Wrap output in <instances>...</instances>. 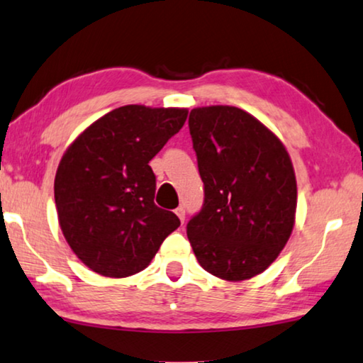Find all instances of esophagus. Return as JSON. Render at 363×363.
<instances>
[{
    "instance_id": "34e87169",
    "label": "esophagus",
    "mask_w": 363,
    "mask_h": 363,
    "mask_svg": "<svg viewBox=\"0 0 363 363\" xmlns=\"http://www.w3.org/2000/svg\"><path fill=\"white\" fill-rule=\"evenodd\" d=\"M176 213H177V217H179V220L184 223V220H186V208H184L182 206L177 207Z\"/></svg>"
}]
</instances>
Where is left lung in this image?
I'll return each instance as SVG.
<instances>
[{
  "mask_svg": "<svg viewBox=\"0 0 363 363\" xmlns=\"http://www.w3.org/2000/svg\"><path fill=\"white\" fill-rule=\"evenodd\" d=\"M189 131L203 182V206L187 223L197 262L227 281L257 277L294 227L298 187L288 151L237 106L191 110Z\"/></svg>",
  "mask_w": 363,
  "mask_h": 363,
  "instance_id": "8db88e82",
  "label": "left lung"
}]
</instances>
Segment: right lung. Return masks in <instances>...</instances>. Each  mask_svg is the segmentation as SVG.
Returning a JSON list of instances; mask_svg holds the SVG:
<instances>
[{
	"label": "right lung",
	"mask_w": 363,
	"mask_h": 363,
	"mask_svg": "<svg viewBox=\"0 0 363 363\" xmlns=\"http://www.w3.org/2000/svg\"><path fill=\"white\" fill-rule=\"evenodd\" d=\"M187 108L126 105L80 133L54 181L59 225L91 272L126 278L145 269L181 225L155 203L150 161L184 126Z\"/></svg>",
	"instance_id": "add662e5"
}]
</instances>
